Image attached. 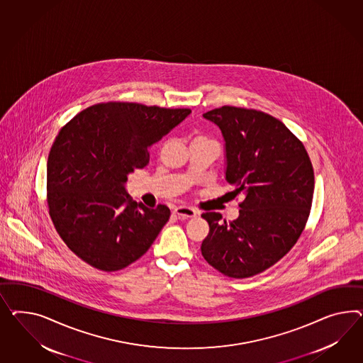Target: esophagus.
Returning a JSON list of instances; mask_svg holds the SVG:
<instances>
[{"instance_id":"1","label":"esophagus","mask_w":363,"mask_h":363,"mask_svg":"<svg viewBox=\"0 0 363 363\" xmlns=\"http://www.w3.org/2000/svg\"><path fill=\"white\" fill-rule=\"evenodd\" d=\"M174 214L178 218L187 219V218H194V216H196V210H194L193 207L178 206L174 208Z\"/></svg>"}]
</instances>
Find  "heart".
<instances>
[{"label":"heart","instance_id":"1","mask_svg":"<svg viewBox=\"0 0 363 363\" xmlns=\"http://www.w3.org/2000/svg\"><path fill=\"white\" fill-rule=\"evenodd\" d=\"M203 140H206V138H203Z\"/></svg>","mask_w":363,"mask_h":363}]
</instances>
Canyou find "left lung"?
Returning a JSON list of instances; mask_svg holds the SVG:
<instances>
[{
	"label": "left lung",
	"mask_w": 363,
	"mask_h": 363,
	"mask_svg": "<svg viewBox=\"0 0 363 363\" xmlns=\"http://www.w3.org/2000/svg\"><path fill=\"white\" fill-rule=\"evenodd\" d=\"M203 118L222 130L225 179L245 199L233 222L219 213L202 214L210 231L201 251L220 274L251 277L277 263L301 235L313 199V167L303 143L268 113L223 106Z\"/></svg>",
	"instance_id": "8db88e82"
}]
</instances>
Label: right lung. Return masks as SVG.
Segmentation results:
<instances>
[{"label": "right lung", "instance_id": "obj_1", "mask_svg": "<svg viewBox=\"0 0 363 363\" xmlns=\"http://www.w3.org/2000/svg\"><path fill=\"white\" fill-rule=\"evenodd\" d=\"M190 113L109 101L82 111L59 130L48 160L49 214L83 262L113 272L153 245L170 210L138 205L125 190L128 176L147 167L149 147Z\"/></svg>", "mask_w": 363, "mask_h": 363}]
</instances>
